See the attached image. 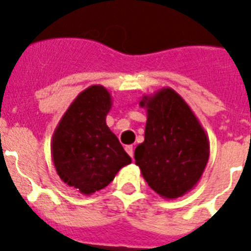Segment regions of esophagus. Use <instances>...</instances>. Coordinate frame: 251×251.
I'll use <instances>...</instances> for the list:
<instances>
[{
	"instance_id": "34e87169",
	"label": "esophagus",
	"mask_w": 251,
	"mask_h": 251,
	"mask_svg": "<svg viewBox=\"0 0 251 251\" xmlns=\"http://www.w3.org/2000/svg\"><path fill=\"white\" fill-rule=\"evenodd\" d=\"M126 152L129 154L130 157L133 158V156H134V150H133V146H126Z\"/></svg>"
}]
</instances>
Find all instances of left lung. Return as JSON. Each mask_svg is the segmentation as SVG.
Masks as SVG:
<instances>
[{
	"instance_id": "left-lung-1",
	"label": "left lung",
	"mask_w": 251,
	"mask_h": 251,
	"mask_svg": "<svg viewBox=\"0 0 251 251\" xmlns=\"http://www.w3.org/2000/svg\"><path fill=\"white\" fill-rule=\"evenodd\" d=\"M147 109L145 142L134 151L136 165L153 191L167 200L197 185L207 165L210 142L185 99L171 88L143 95Z\"/></svg>"
}]
</instances>
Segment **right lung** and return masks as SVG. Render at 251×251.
I'll return each instance as SVG.
<instances>
[{"instance_id": "right-lung-1", "label": "right lung", "mask_w": 251, "mask_h": 251, "mask_svg": "<svg viewBox=\"0 0 251 251\" xmlns=\"http://www.w3.org/2000/svg\"><path fill=\"white\" fill-rule=\"evenodd\" d=\"M110 93L92 85L77 95L64 113L51 141V158L68 186L89 195L106 187L132 159L106 126Z\"/></svg>"}]
</instances>
